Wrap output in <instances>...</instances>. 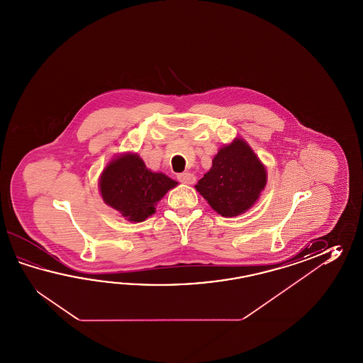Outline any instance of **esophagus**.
<instances>
[{
    "label": "esophagus",
    "instance_id": "34e87169",
    "mask_svg": "<svg viewBox=\"0 0 363 363\" xmlns=\"http://www.w3.org/2000/svg\"><path fill=\"white\" fill-rule=\"evenodd\" d=\"M178 180L184 184H193L196 182V178L191 172H182V174H178Z\"/></svg>",
    "mask_w": 363,
    "mask_h": 363
}]
</instances>
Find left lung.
I'll use <instances>...</instances> for the list:
<instances>
[{"label": "left lung", "mask_w": 363, "mask_h": 363, "mask_svg": "<svg viewBox=\"0 0 363 363\" xmlns=\"http://www.w3.org/2000/svg\"><path fill=\"white\" fill-rule=\"evenodd\" d=\"M267 172L242 139L219 149L211 169L194 185L219 216H238L252 208L266 186Z\"/></svg>", "instance_id": "left-lung-1"}]
</instances>
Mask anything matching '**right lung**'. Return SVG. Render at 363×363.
Here are the masks:
<instances>
[{
    "label": "right lung",
    "instance_id": "add662e5",
    "mask_svg": "<svg viewBox=\"0 0 363 363\" xmlns=\"http://www.w3.org/2000/svg\"><path fill=\"white\" fill-rule=\"evenodd\" d=\"M178 184L162 172H153L139 155L125 153L102 171L100 192L105 203L130 222H144L155 214L157 202Z\"/></svg>",
    "mask_w": 363,
    "mask_h": 363
}]
</instances>
